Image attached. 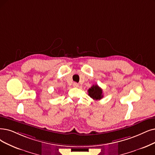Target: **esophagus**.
Wrapping results in <instances>:
<instances>
[{
  "instance_id": "obj_1",
  "label": "esophagus",
  "mask_w": 155,
  "mask_h": 155,
  "mask_svg": "<svg viewBox=\"0 0 155 155\" xmlns=\"http://www.w3.org/2000/svg\"><path fill=\"white\" fill-rule=\"evenodd\" d=\"M73 86H74V87L77 88V87H78V86H79V84L77 83H73Z\"/></svg>"
}]
</instances>
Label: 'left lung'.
Segmentation results:
<instances>
[{
	"instance_id": "8db88e82",
	"label": "left lung",
	"mask_w": 155,
	"mask_h": 155,
	"mask_svg": "<svg viewBox=\"0 0 155 155\" xmlns=\"http://www.w3.org/2000/svg\"><path fill=\"white\" fill-rule=\"evenodd\" d=\"M88 95L94 99V100L97 101L101 100L103 98L102 90L101 88L99 87L97 84L93 85L88 90Z\"/></svg>"
}]
</instances>
